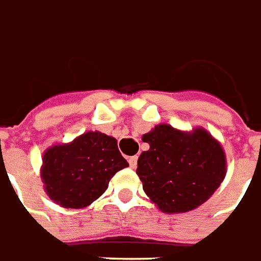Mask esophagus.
<instances>
[{"instance_id":"1","label":"esophagus","mask_w":261,"mask_h":261,"mask_svg":"<svg viewBox=\"0 0 261 261\" xmlns=\"http://www.w3.org/2000/svg\"><path fill=\"white\" fill-rule=\"evenodd\" d=\"M129 166L132 167V169H136V166H138V156H132V157H129Z\"/></svg>"}]
</instances>
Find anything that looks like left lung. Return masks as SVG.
Wrapping results in <instances>:
<instances>
[{
	"label": "left lung",
	"instance_id": "obj_1",
	"mask_svg": "<svg viewBox=\"0 0 261 261\" xmlns=\"http://www.w3.org/2000/svg\"><path fill=\"white\" fill-rule=\"evenodd\" d=\"M142 140L150 147L138 159L136 174L146 195L164 214L201 206L226 175L223 147L204 127L180 130L160 123Z\"/></svg>",
	"mask_w": 261,
	"mask_h": 261
}]
</instances>
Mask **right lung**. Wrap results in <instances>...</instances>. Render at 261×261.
Instances as JSON below:
<instances>
[{
	"mask_svg": "<svg viewBox=\"0 0 261 261\" xmlns=\"http://www.w3.org/2000/svg\"><path fill=\"white\" fill-rule=\"evenodd\" d=\"M127 166L115 138L90 130L68 143L47 147L40 178L53 202L80 210L99 198L115 173Z\"/></svg>",
	"mask_w": 261,
	"mask_h": 261,
	"instance_id": "1",
	"label": "right lung"
}]
</instances>
